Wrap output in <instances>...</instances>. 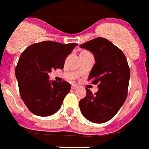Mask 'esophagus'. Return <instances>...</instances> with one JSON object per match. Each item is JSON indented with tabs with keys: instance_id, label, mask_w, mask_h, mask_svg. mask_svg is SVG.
<instances>
[{
	"instance_id": "obj_1",
	"label": "esophagus",
	"mask_w": 149,
	"mask_h": 149,
	"mask_svg": "<svg viewBox=\"0 0 149 149\" xmlns=\"http://www.w3.org/2000/svg\"><path fill=\"white\" fill-rule=\"evenodd\" d=\"M77 88V85H75V84H73L72 86V90H76V89Z\"/></svg>"
}]
</instances>
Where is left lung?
<instances>
[{
	"instance_id": "1",
	"label": "left lung",
	"mask_w": 149,
	"mask_h": 149,
	"mask_svg": "<svg viewBox=\"0 0 149 149\" xmlns=\"http://www.w3.org/2000/svg\"><path fill=\"white\" fill-rule=\"evenodd\" d=\"M93 53L96 60L88 77L99 90L79 102L81 111L90 121L105 123L118 113L128 93L130 71L125 55L118 47L103 38H96L81 44Z\"/></svg>"
}]
</instances>
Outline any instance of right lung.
<instances>
[{
    "label": "right lung",
    "instance_id": "add662e5",
    "mask_svg": "<svg viewBox=\"0 0 149 149\" xmlns=\"http://www.w3.org/2000/svg\"><path fill=\"white\" fill-rule=\"evenodd\" d=\"M77 44L46 40L31 44L22 52L15 73L22 100L33 114L49 116L60 109L71 84L65 81L50 82L48 73L64 68L66 57Z\"/></svg>",
    "mask_w": 149,
    "mask_h": 149
}]
</instances>
